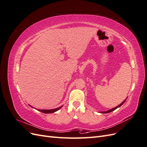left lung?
Listing matches in <instances>:
<instances>
[{
	"instance_id": "left-lung-1",
	"label": "left lung",
	"mask_w": 147,
	"mask_h": 147,
	"mask_svg": "<svg viewBox=\"0 0 147 147\" xmlns=\"http://www.w3.org/2000/svg\"><path fill=\"white\" fill-rule=\"evenodd\" d=\"M127 99V98L124 100L122 103L121 104H119V105H118V106H117L116 107H115V108H113V109H110L109 110H107V111H105V112H100V113H110V112H112V111H113V110H115V109H118V107H121L124 103V102L126 101V100Z\"/></svg>"
}]
</instances>
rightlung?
Listing matches in <instances>:
<instances>
[{
    "instance_id": "obj_1",
    "label": "right lung",
    "mask_w": 147,
    "mask_h": 147,
    "mask_svg": "<svg viewBox=\"0 0 147 147\" xmlns=\"http://www.w3.org/2000/svg\"><path fill=\"white\" fill-rule=\"evenodd\" d=\"M30 107H31L33 108V107H32L31 105H30ZM62 107H63V106H61V107H58V108L54 109H50V110H40V109H36L37 110L40 111V112H41L44 113H54V112H56V111L59 110Z\"/></svg>"
}]
</instances>
